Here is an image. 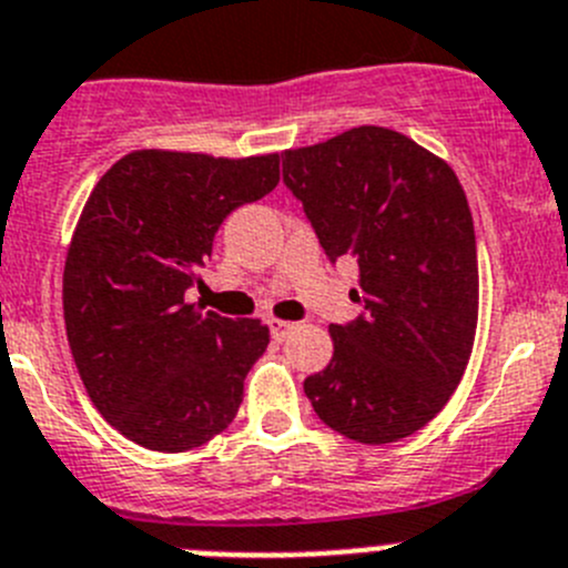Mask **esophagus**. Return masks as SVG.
Instances as JSON below:
<instances>
[{"label":"esophagus","mask_w":568,"mask_h":568,"mask_svg":"<svg viewBox=\"0 0 568 568\" xmlns=\"http://www.w3.org/2000/svg\"><path fill=\"white\" fill-rule=\"evenodd\" d=\"M268 327H272V338L274 342H283L285 336H288L291 331H294V322H288V320H268Z\"/></svg>","instance_id":"esophagus-1"}]
</instances>
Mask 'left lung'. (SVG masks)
<instances>
[{"label":"left lung","instance_id":"obj_1","mask_svg":"<svg viewBox=\"0 0 568 568\" xmlns=\"http://www.w3.org/2000/svg\"><path fill=\"white\" fill-rule=\"evenodd\" d=\"M322 248L358 263L362 316L331 325L333 358L305 378L325 426L397 443L437 417L463 381L479 320V263L457 173L409 136L358 125L283 156Z\"/></svg>","mask_w":568,"mask_h":568}]
</instances>
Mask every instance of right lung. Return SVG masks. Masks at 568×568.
<instances>
[{"label":"right lung","mask_w":568,"mask_h":568,"mask_svg":"<svg viewBox=\"0 0 568 568\" xmlns=\"http://www.w3.org/2000/svg\"><path fill=\"white\" fill-rule=\"evenodd\" d=\"M280 182V153H125L78 219L63 266L72 358L109 426L142 448H199L235 420L268 347L260 320L184 302L232 210Z\"/></svg>","instance_id":"add662e5"}]
</instances>
